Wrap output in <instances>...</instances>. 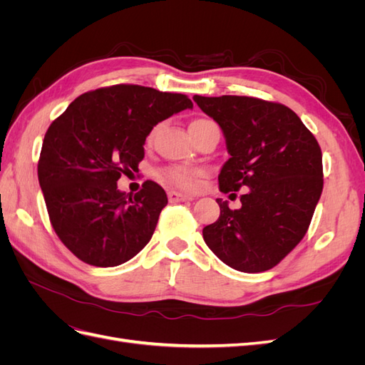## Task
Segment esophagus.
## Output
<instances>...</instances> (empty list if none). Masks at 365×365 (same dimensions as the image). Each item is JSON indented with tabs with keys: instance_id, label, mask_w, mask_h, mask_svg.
Here are the masks:
<instances>
[{
	"instance_id": "34e87169",
	"label": "esophagus",
	"mask_w": 365,
	"mask_h": 365,
	"mask_svg": "<svg viewBox=\"0 0 365 365\" xmlns=\"http://www.w3.org/2000/svg\"><path fill=\"white\" fill-rule=\"evenodd\" d=\"M193 196L192 195H185L181 192H169V201L170 202H184V201H192Z\"/></svg>"
}]
</instances>
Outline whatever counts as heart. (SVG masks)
Wrapping results in <instances>:
<instances>
[{
	"mask_svg": "<svg viewBox=\"0 0 365 365\" xmlns=\"http://www.w3.org/2000/svg\"><path fill=\"white\" fill-rule=\"evenodd\" d=\"M195 121H202V120H195ZM152 138H153V130L149 134L148 140L150 141ZM196 176H197L196 170L189 169V168H181V165H176V168H170L164 172L165 180L170 181L175 185L184 187V189H192V187H195Z\"/></svg>",
	"mask_w": 365,
	"mask_h": 365,
	"instance_id": "obj_1",
	"label": "heart"
}]
</instances>
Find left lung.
Listing matches in <instances>:
<instances>
[{
  "label": "left lung",
  "mask_w": 365,
  "mask_h": 365,
  "mask_svg": "<svg viewBox=\"0 0 365 365\" xmlns=\"http://www.w3.org/2000/svg\"><path fill=\"white\" fill-rule=\"evenodd\" d=\"M224 132L228 161L220 192H239L242 207L216 200L219 219L202 230L207 247L230 268L262 272L298 245L323 192L318 141L288 106L245 96H193Z\"/></svg>",
  "instance_id": "1"
}]
</instances>
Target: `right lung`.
Segmentation results:
<instances>
[{
	"label": "right lung",
	"mask_w": 365,
	"mask_h": 365,
	"mask_svg": "<svg viewBox=\"0 0 365 365\" xmlns=\"http://www.w3.org/2000/svg\"><path fill=\"white\" fill-rule=\"evenodd\" d=\"M192 108L184 94L121 83L79 96L50 125L39 185L54 231L77 259L117 267L148 245L168 195L153 181L126 195L117 181L138 170L153 126Z\"/></svg>",
	"instance_id": "add662e5"
}]
</instances>
